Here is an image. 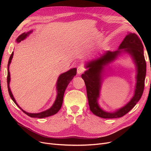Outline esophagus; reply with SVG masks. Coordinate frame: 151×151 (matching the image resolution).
Segmentation results:
<instances>
[{
	"instance_id": "esophagus-1",
	"label": "esophagus",
	"mask_w": 151,
	"mask_h": 151,
	"mask_svg": "<svg viewBox=\"0 0 151 151\" xmlns=\"http://www.w3.org/2000/svg\"><path fill=\"white\" fill-rule=\"evenodd\" d=\"M85 71V68L82 66V65H80L77 68V73L78 74H81L83 73H84V71Z\"/></svg>"
}]
</instances>
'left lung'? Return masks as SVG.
Segmentation results:
<instances>
[{
    "instance_id": "1",
    "label": "left lung",
    "mask_w": 151,
    "mask_h": 151,
    "mask_svg": "<svg viewBox=\"0 0 151 151\" xmlns=\"http://www.w3.org/2000/svg\"><path fill=\"white\" fill-rule=\"evenodd\" d=\"M143 48V45L138 35L136 34L129 33L126 35L119 46L118 51H108L99 59L87 63L86 67L89 68V69L86 71L84 74H82L81 77L86 87L90 110L95 115L105 119L122 117L128 113L140 100L145 88L146 74V63L144 56ZM121 49H124V52L130 53L136 63L137 70L136 90L134 97L124 107L114 113H108L103 110L98 104L102 82V71L104 66L115 60L118 55L122 52L120 51Z\"/></svg>"
}]
</instances>
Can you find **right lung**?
I'll return each mask as SVG.
<instances>
[{"mask_svg": "<svg viewBox=\"0 0 151 151\" xmlns=\"http://www.w3.org/2000/svg\"><path fill=\"white\" fill-rule=\"evenodd\" d=\"M32 32V30L29 31L28 32H24L20 35L17 39V42L19 43L21 41H22L23 40H24L31 32ZM13 56V52L12 53L9 63H8V74H7V84H8V90H9V93L11 99L13 100V101L14 102V104L17 105L22 111L26 114L27 116L31 117H37V118H45L46 117H49L51 116H52L55 114H56L59 109L61 108L62 105V102H63V95H64V92L65 91V89L67 88V87L69 83L72 80V79L73 77L76 75V68H73L69 70L68 71H66V72L63 73L61 74L59 78L57 81L56 84V88H57V97L56 99H55L54 104L52 106L48 109H47L46 111H44L43 112L41 113H29L26 111H25L24 110H23L16 101L14 98L13 97V94L11 92V90L10 89V71H9V66L10 63L12 62V59Z\"/></svg>", "mask_w": 151, "mask_h": 151, "instance_id": "right-lung-1", "label": "right lung"}]
</instances>
